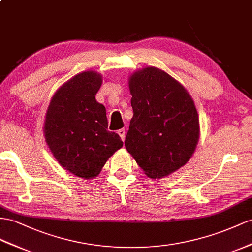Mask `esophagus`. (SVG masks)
I'll return each mask as SVG.
<instances>
[{"instance_id":"34e87169","label":"esophagus","mask_w":252,"mask_h":252,"mask_svg":"<svg viewBox=\"0 0 252 252\" xmlns=\"http://www.w3.org/2000/svg\"><path fill=\"white\" fill-rule=\"evenodd\" d=\"M119 134V136L122 140H125L126 138V128H120V130L117 132Z\"/></svg>"}]
</instances>
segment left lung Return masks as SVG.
<instances>
[{"instance_id": "left-lung-1", "label": "left lung", "mask_w": 252, "mask_h": 252, "mask_svg": "<svg viewBox=\"0 0 252 252\" xmlns=\"http://www.w3.org/2000/svg\"><path fill=\"white\" fill-rule=\"evenodd\" d=\"M133 118L127 152L146 175L163 178L189 162L199 139V119L186 89L160 69L148 67L128 82Z\"/></svg>"}]
</instances>
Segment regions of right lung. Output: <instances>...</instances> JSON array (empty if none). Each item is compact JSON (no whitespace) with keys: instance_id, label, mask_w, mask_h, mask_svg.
<instances>
[{"instance_id":"right-lung-1","label":"right lung","mask_w":252,"mask_h":252,"mask_svg":"<svg viewBox=\"0 0 252 252\" xmlns=\"http://www.w3.org/2000/svg\"><path fill=\"white\" fill-rule=\"evenodd\" d=\"M101 75L87 71L57 90L48 108L44 136L54 158L73 175L92 179L122 147L119 135L107 130L105 107L95 101Z\"/></svg>"}]
</instances>
